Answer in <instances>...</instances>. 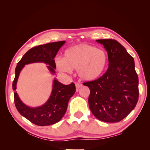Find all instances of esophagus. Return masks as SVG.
I'll list each match as a JSON object with an SVG mask.
<instances>
[{"label": "esophagus", "mask_w": 150, "mask_h": 150, "mask_svg": "<svg viewBox=\"0 0 150 150\" xmlns=\"http://www.w3.org/2000/svg\"><path fill=\"white\" fill-rule=\"evenodd\" d=\"M81 86H82V85L81 84V83H75V87H76V91H78L79 88L80 87H81Z\"/></svg>", "instance_id": "esophagus-1"}]
</instances>
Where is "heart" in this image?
I'll return each instance as SVG.
<instances>
[{
    "label": "heart",
    "mask_w": 150,
    "mask_h": 150,
    "mask_svg": "<svg viewBox=\"0 0 150 150\" xmlns=\"http://www.w3.org/2000/svg\"><path fill=\"white\" fill-rule=\"evenodd\" d=\"M57 69L61 72L69 73L77 69L81 79L93 81L100 77L107 68L108 57L105 50L87 44H79L65 51L64 58L54 59Z\"/></svg>",
    "instance_id": "heart-1"
}]
</instances>
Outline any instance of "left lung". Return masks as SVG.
<instances>
[{"label": "left lung", "mask_w": 150, "mask_h": 150, "mask_svg": "<svg viewBox=\"0 0 150 150\" xmlns=\"http://www.w3.org/2000/svg\"><path fill=\"white\" fill-rule=\"evenodd\" d=\"M107 51L108 68L102 77L83 83L91 91L88 105L95 117L118 122L135 108L139 97L138 77L134 58L115 40H97Z\"/></svg>", "instance_id": "8db88e82"}]
</instances>
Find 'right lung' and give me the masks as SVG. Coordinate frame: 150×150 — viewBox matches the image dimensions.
Segmentation results:
<instances>
[{
  "label": "right lung",
  "mask_w": 150,
  "mask_h": 150,
  "mask_svg": "<svg viewBox=\"0 0 150 150\" xmlns=\"http://www.w3.org/2000/svg\"><path fill=\"white\" fill-rule=\"evenodd\" d=\"M65 41L52 42L32 47L25 54L17 63L15 69V77L12 83V89L16 91V83L20 73L25 65L32 63L42 62L48 65L50 71L54 74L56 66L54 58ZM75 85H63L54 79L53 89L49 99L44 105L31 108L26 106L20 99L16 92L14 93V103L19 113L33 124L38 126H49L57 123L66 112L70 98L75 93Z\"/></svg>",
  "instance_id": "add662e5"
}]
</instances>
